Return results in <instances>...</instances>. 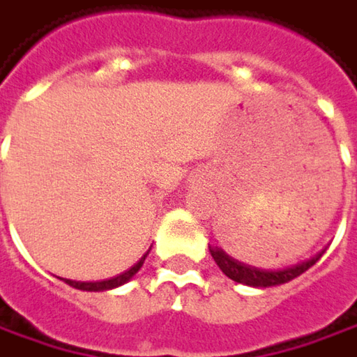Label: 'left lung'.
<instances>
[{
	"instance_id": "1",
	"label": "left lung",
	"mask_w": 357,
	"mask_h": 357,
	"mask_svg": "<svg viewBox=\"0 0 357 357\" xmlns=\"http://www.w3.org/2000/svg\"><path fill=\"white\" fill-rule=\"evenodd\" d=\"M209 254L213 257V261L218 264V268L224 271L229 280H234L238 284H243V286L273 287L287 284L294 278L302 275L303 271L310 270L318 261L324 252H319L318 256H314L312 259H305L302 264L289 266V268H284V270H264V268L250 266V264L234 257L227 250H222V248H211L209 245Z\"/></svg>"
}]
</instances>
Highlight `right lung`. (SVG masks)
<instances>
[{"label": "right lung", "instance_id": "obj_1", "mask_svg": "<svg viewBox=\"0 0 357 357\" xmlns=\"http://www.w3.org/2000/svg\"><path fill=\"white\" fill-rule=\"evenodd\" d=\"M146 256H148V254H146ZM146 256L142 257L135 266H132L130 270L119 273V275L112 278V280H103V282H75V280H66V284H70V286L75 287V289H84V291H107V289H114V287L123 286V284H128V282L132 280L133 275L139 271V268L144 266Z\"/></svg>", "mask_w": 357, "mask_h": 357}]
</instances>
